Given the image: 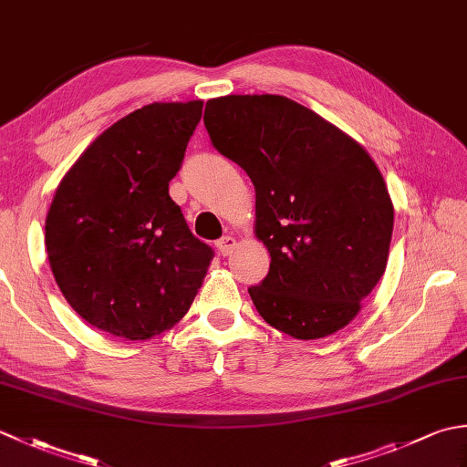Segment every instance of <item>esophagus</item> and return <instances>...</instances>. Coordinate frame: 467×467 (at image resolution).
<instances>
[{"mask_svg":"<svg viewBox=\"0 0 467 467\" xmlns=\"http://www.w3.org/2000/svg\"><path fill=\"white\" fill-rule=\"evenodd\" d=\"M234 246H236V239H234V236H231V234H226V236H223L221 241H216V249H218V253H221L223 256L231 254Z\"/></svg>","mask_w":467,"mask_h":467,"instance_id":"esophagus-1","label":"esophagus"}]
</instances>
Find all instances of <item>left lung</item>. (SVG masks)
Segmentation results:
<instances>
[{
  "label": "left lung",
  "instance_id": "8db88e82",
  "mask_svg": "<svg viewBox=\"0 0 467 467\" xmlns=\"http://www.w3.org/2000/svg\"><path fill=\"white\" fill-rule=\"evenodd\" d=\"M211 142L249 174L256 239L271 269L249 295L275 329L309 341L333 335L379 283L393 202L361 144L285 96L206 102Z\"/></svg>",
  "mask_w": 467,
  "mask_h": 467
}]
</instances>
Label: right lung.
<instances>
[{
  "mask_svg": "<svg viewBox=\"0 0 467 467\" xmlns=\"http://www.w3.org/2000/svg\"><path fill=\"white\" fill-rule=\"evenodd\" d=\"M201 116L202 100L148 104L98 136L56 188L49 266L100 331L150 339L182 319L202 286L214 253L168 194Z\"/></svg>",
  "mask_w": 467,
  "mask_h": 467,
  "instance_id": "1",
  "label": "right lung"
}]
</instances>
